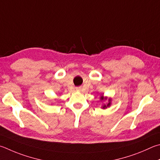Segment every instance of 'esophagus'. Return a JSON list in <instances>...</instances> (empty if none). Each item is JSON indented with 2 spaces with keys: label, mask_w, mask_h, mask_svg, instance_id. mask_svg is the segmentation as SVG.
Wrapping results in <instances>:
<instances>
[{
  "label": "esophagus",
  "mask_w": 160,
  "mask_h": 160,
  "mask_svg": "<svg viewBox=\"0 0 160 160\" xmlns=\"http://www.w3.org/2000/svg\"><path fill=\"white\" fill-rule=\"evenodd\" d=\"M80 87H78V88H76V90H77V91H80Z\"/></svg>",
  "instance_id": "esophagus-1"
}]
</instances>
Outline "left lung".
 Instances as JSON below:
<instances>
[{"label": "left lung", "instance_id": "1", "mask_svg": "<svg viewBox=\"0 0 160 160\" xmlns=\"http://www.w3.org/2000/svg\"><path fill=\"white\" fill-rule=\"evenodd\" d=\"M106 99H107L106 97V98H104V97H101V101H103V100H106ZM110 99H109V103H108V104H107L106 106V105H104V106H103V108H106L107 107L110 106Z\"/></svg>", "mask_w": 160, "mask_h": 160}]
</instances>
